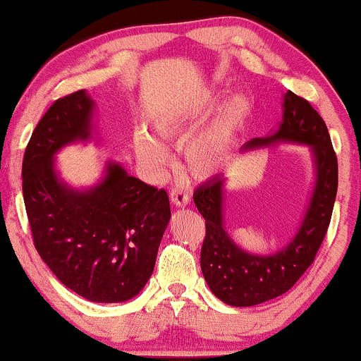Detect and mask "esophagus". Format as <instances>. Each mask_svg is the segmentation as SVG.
<instances>
[{
  "label": "esophagus",
  "instance_id": "34e87169",
  "mask_svg": "<svg viewBox=\"0 0 361 361\" xmlns=\"http://www.w3.org/2000/svg\"><path fill=\"white\" fill-rule=\"evenodd\" d=\"M169 197H171V203L174 204V207H185V204L188 203V200H190V197H188V193L184 190V188L180 187H176L173 188V190L169 192Z\"/></svg>",
  "mask_w": 361,
  "mask_h": 361
}]
</instances>
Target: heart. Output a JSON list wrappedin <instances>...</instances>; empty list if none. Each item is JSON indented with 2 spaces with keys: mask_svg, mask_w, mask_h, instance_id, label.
<instances>
[{
  "mask_svg": "<svg viewBox=\"0 0 361 361\" xmlns=\"http://www.w3.org/2000/svg\"><path fill=\"white\" fill-rule=\"evenodd\" d=\"M252 113V102L245 93H235L227 99L223 111L212 127L187 143L184 157L187 171L197 179H208L224 168L234 142ZM203 119L195 108L171 109L153 121L154 134L161 142L180 145ZM134 145L137 157L152 171L161 176L169 166V153L157 138L145 130L135 132Z\"/></svg>",
  "mask_w": 361,
  "mask_h": 361,
  "instance_id": "heart-1",
  "label": "heart"
}]
</instances>
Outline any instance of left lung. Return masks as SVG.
<instances>
[{"label":"left lung","mask_w":361,"mask_h":361,"mask_svg":"<svg viewBox=\"0 0 361 361\" xmlns=\"http://www.w3.org/2000/svg\"><path fill=\"white\" fill-rule=\"evenodd\" d=\"M279 129L264 138H252L243 149L300 143L312 148L316 180L300 229L289 245L273 255H252L237 247L224 229L223 176L204 182L193 193L204 218L200 264L204 281L219 300L232 307H253L286 293L314 262L331 223L337 193V157L324 121L307 99L287 92Z\"/></svg>","instance_id":"obj_1"}]
</instances>
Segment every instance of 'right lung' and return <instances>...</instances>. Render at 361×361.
Instances as JSON below:
<instances>
[{"label":"right lung","instance_id":"obj_1","mask_svg":"<svg viewBox=\"0 0 361 361\" xmlns=\"http://www.w3.org/2000/svg\"><path fill=\"white\" fill-rule=\"evenodd\" d=\"M93 106L85 90L49 106L27 143L22 192L33 243L53 274L87 300L119 303L135 297L153 273L169 197L118 163H108L102 182L87 190L59 180L54 154L92 137Z\"/></svg>","mask_w":361,"mask_h":361}]
</instances>
